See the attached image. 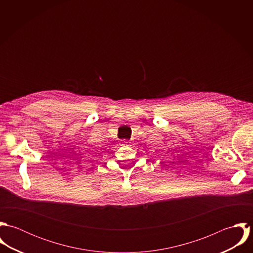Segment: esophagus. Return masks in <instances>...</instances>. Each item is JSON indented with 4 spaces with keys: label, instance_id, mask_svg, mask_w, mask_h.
I'll list each match as a JSON object with an SVG mask.
<instances>
[{
    "label": "esophagus",
    "instance_id": "obj_1",
    "mask_svg": "<svg viewBox=\"0 0 253 253\" xmlns=\"http://www.w3.org/2000/svg\"><path fill=\"white\" fill-rule=\"evenodd\" d=\"M123 145H126V146H130V142H128V141H124V142H123Z\"/></svg>",
    "mask_w": 253,
    "mask_h": 253
}]
</instances>
